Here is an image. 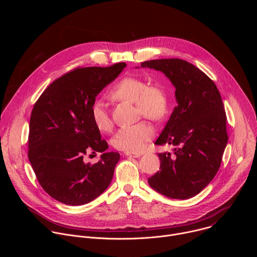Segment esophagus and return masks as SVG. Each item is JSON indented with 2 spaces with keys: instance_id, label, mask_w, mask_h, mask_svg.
Returning a JSON list of instances; mask_svg holds the SVG:
<instances>
[{
  "instance_id": "obj_1",
  "label": "esophagus",
  "mask_w": 257,
  "mask_h": 257,
  "mask_svg": "<svg viewBox=\"0 0 257 257\" xmlns=\"http://www.w3.org/2000/svg\"><path fill=\"white\" fill-rule=\"evenodd\" d=\"M126 157H130V158H139L141 156V154H133V153H125Z\"/></svg>"
}]
</instances>
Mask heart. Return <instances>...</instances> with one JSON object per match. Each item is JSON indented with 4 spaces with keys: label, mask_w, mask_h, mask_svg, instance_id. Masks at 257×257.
Masks as SVG:
<instances>
[{
    "label": "heart",
    "mask_w": 257,
    "mask_h": 257,
    "mask_svg": "<svg viewBox=\"0 0 257 257\" xmlns=\"http://www.w3.org/2000/svg\"><path fill=\"white\" fill-rule=\"evenodd\" d=\"M109 95L115 99L135 102L137 113L153 120H159L167 113L168 95L165 88L161 85H148L145 81L136 77L121 79ZM91 117L99 130L112 129L111 116L102 101H95L91 105ZM154 135L155 131L150 124L139 122L121 128L113 138V145L117 150L126 153H138Z\"/></svg>",
    "instance_id": "b5f03b06"
}]
</instances>
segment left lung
I'll use <instances>...</instances> for the list:
<instances>
[{
  "label": "left lung",
  "instance_id": "obj_1",
  "mask_svg": "<svg viewBox=\"0 0 257 257\" xmlns=\"http://www.w3.org/2000/svg\"><path fill=\"white\" fill-rule=\"evenodd\" d=\"M163 72L175 86L177 105L155 144H171L159 154L161 171L149 178L157 192L188 199L203 190L217 173L228 142L227 117L219 91L197 67L181 59L141 63Z\"/></svg>",
  "mask_w": 257,
  "mask_h": 257
}]
</instances>
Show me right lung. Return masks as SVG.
Listing matches in <instances>:
<instances>
[{
	"instance_id": "right-lung-1",
	"label": "right lung",
	"mask_w": 257,
	"mask_h": 257,
	"mask_svg": "<svg viewBox=\"0 0 257 257\" xmlns=\"http://www.w3.org/2000/svg\"><path fill=\"white\" fill-rule=\"evenodd\" d=\"M126 67L76 68L56 79L35 102L29 122L28 159L43 189L54 199L81 205L111 184L120 155L105 152L107 143L91 117L97 94ZM101 160L84 163L88 152Z\"/></svg>"
}]
</instances>
